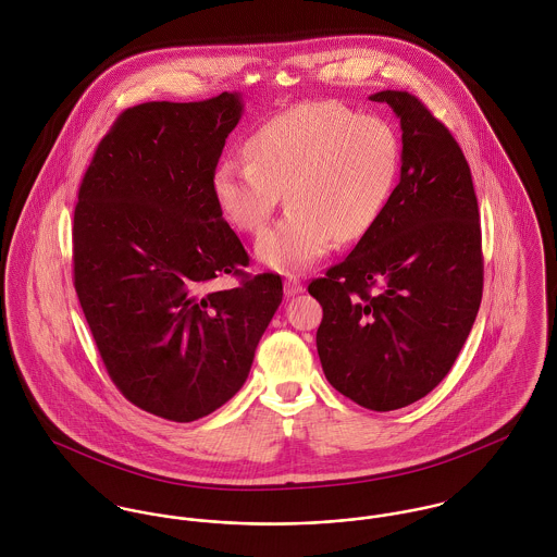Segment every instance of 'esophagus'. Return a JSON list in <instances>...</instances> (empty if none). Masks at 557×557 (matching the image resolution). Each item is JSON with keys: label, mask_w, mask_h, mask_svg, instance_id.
<instances>
[{"label": "esophagus", "mask_w": 557, "mask_h": 557, "mask_svg": "<svg viewBox=\"0 0 557 557\" xmlns=\"http://www.w3.org/2000/svg\"><path fill=\"white\" fill-rule=\"evenodd\" d=\"M283 285H285V296H296L302 292V281L298 276H287Z\"/></svg>", "instance_id": "obj_1"}]
</instances>
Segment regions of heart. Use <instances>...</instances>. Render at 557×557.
Listing matches in <instances>:
<instances>
[{
	"label": "heart",
	"mask_w": 557,
	"mask_h": 557,
	"mask_svg": "<svg viewBox=\"0 0 557 557\" xmlns=\"http://www.w3.org/2000/svg\"><path fill=\"white\" fill-rule=\"evenodd\" d=\"M400 169L395 126L334 102H305L261 124L246 159L214 171V197L239 232L259 234L287 197V214L257 242L272 270L294 272L323 257L332 239L362 238L391 201Z\"/></svg>",
	"instance_id": "heart-1"
}]
</instances>
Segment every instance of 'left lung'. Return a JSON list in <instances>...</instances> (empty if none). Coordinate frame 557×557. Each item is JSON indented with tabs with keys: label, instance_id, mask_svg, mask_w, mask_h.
Wrapping results in <instances>:
<instances>
[{
	"label": "left lung",
	"instance_id": "obj_1",
	"mask_svg": "<svg viewBox=\"0 0 557 557\" xmlns=\"http://www.w3.org/2000/svg\"><path fill=\"white\" fill-rule=\"evenodd\" d=\"M369 98L400 120V180L377 223L309 294L323 309L325 380L393 411L453 369L482 300V238L472 171L450 131L407 91Z\"/></svg>",
	"mask_w": 557,
	"mask_h": 557
}]
</instances>
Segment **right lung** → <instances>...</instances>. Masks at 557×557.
Masks as SVG:
<instances>
[{
    "instance_id": "add662e5",
    "label": "right lung",
    "mask_w": 557,
    "mask_h": 557,
    "mask_svg": "<svg viewBox=\"0 0 557 557\" xmlns=\"http://www.w3.org/2000/svg\"><path fill=\"white\" fill-rule=\"evenodd\" d=\"M238 91L126 109L98 144L73 227L75 289L100 358L133 405L193 422L244 386L283 300L278 274L248 276L214 171L242 117ZM225 273L234 290H216Z\"/></svg>"
}]
</instances>
